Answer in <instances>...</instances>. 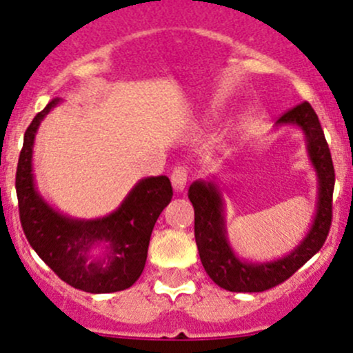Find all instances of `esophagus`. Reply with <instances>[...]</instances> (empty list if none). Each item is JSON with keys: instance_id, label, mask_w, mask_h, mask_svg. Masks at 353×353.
<instances>
[{"instance_id": "34e87169", "label": "esophagus", "mask_w": 353, "mask_h": 353, "mask_svg": "<svg viewBox=\"0 0 353 353\" xmlns=\"http://www.w3.org/2000/svg\"><path fill=\"white\" fill-rule=\"evenodd\" d=\"M170 181H172L174 190H176L177 193H181V191H183L184 188H186V183H188V170H186V167L177 165L176 169L172 170V174H170Z\"/></svg>"}]
</instances>
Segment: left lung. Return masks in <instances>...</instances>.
<instances>
[{
    "instance_id": "left-lung-1",
    "label": "left lung",
    "mask_w": 353,
    "mask_h": 353,
    "mask_svg": "<svg viewBox=\"0 0 353 353\" xmlns=\"http://www.w3.org/2000/svg\"><path fill=\"white\" fill-rule=\"evenodd\" d=\"M294 124L304 133L305 150L318 176V205L311 229L288 254L273 261H245L230 245L225 227V201L219 177L194 181L188 198L194 208V239L203 268L219 287L229 292H263L290 279L325 244L331 227L334 169L325 133L309 102L283 114L275 126Z\"/></svg>"
}]
</instances>
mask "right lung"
Here are the masks:
<instances>
[{
    "instance_id": "right-lung-1",
    "label": "right lung",
    "mask_w": 353,
    "mask_h": 353,
    "mask_svg": "<svg viewBox=\"0 0 353 353\" xmlns=\"http://www.w3.org/2000/svg\"><path fill=\"white\" fill-rule=\"evenodd\" d=\"M59 102H49L25 131L15 181L23 232L39 258L68 285L90 294L124 290L143 272L152 230L172 199V186L167 176L145 177L101 219H73L52 208L35 186L32 154L41 121Z\"/></svg>"
}]
</instances>
